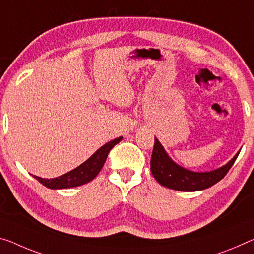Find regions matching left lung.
Instances as JSON below:
<instances>
[{
  "mask_svg": "<svg viewBox=\"0 0 254 254\" xmlns=\"http://www.w3.org/2000/svg\"><path fill=\"white\" fill-rule=\"evenodd\" d=\"M239 154L240 152H237L231 161L216 170L195 173L174 162L159 140L154 138V147L151 157V173L159 184L168 189L183 192H195L211 187L221 181L227 175Z\"/></svg>",
  "mask_w": 254,
  "mask_h": 254,
  "instance_id": "obj_1",
  "label": "left lung"
}]
</instances>
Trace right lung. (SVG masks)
Here are the masks:
<instances>
[{"mask_svg":"<svg viewBox=\"0 0 254 254\" xmlns=\"http://www.w3.org/2000/svg\"><path fill=\"white\" fill-rule=\"evenodd\" d=\"M123 137H118L114 140L104 144L102 147H100L91 158L87 159L84 163H81L80 166H78L75 169L69 171V173L61 175V176L52 179H45L37 176H34L46 187L52 190L58 189H70V187H76L86 184V183L91 182L94 179L97 174L100 173V170L102 169L104 166L105 160L108 158V154L110 150L114 147L116 144H118Z\"/></svg>","mask_w":254,"mask_h":254,"instance_id":"1","label":"right lung"}]
</instances>
